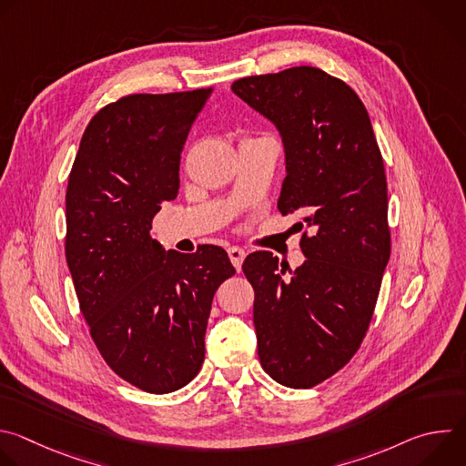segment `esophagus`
<instances>
[{
    "instance_id": "1",
    "label": "esophagus",
    "mask_w": 466,
    "mask_h": 466,
    "mask_svg": "<svg viewBox=\"0 0 466 466\" xmlns=\"http://www.w3.org/2000/svg\"><path fill=\"white\" fill-rule=\"evenodd\" d=\"M245 256H247V252H245L241 247H230V248H228V258H230L232 265H234V268H236L238 271L241 269V263H243Z\"/></svg>"
}]
</instances>
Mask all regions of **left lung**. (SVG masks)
<instances>
[{"instance_id": "8db88e82", "label": "left lung", "mask_w": 466, "mask_h": 466, "mask_svg": "<svg viewBox=\"0 0 466 466\" xmlns=\"http://www.w3.org/2000/svg\"><path fill=\"white\" fill-rule=\"evenodd\" d=\"M232 92L277 127L286 157L279 210L302 214L297 225L309 230L295 271L269 250L241 268L263 370L308 389L350 361L372 319L390 254L381 153L361 99L319 68L245 77Z\"/></svg>"}]
</instances>
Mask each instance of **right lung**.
<instances>
[{
	"label": "right lung",
	"mask_w": 466,
	"mask_h": 466,
	"mask_svg": "<svg viewBox=\"0 0 466 466\" xmlns=\"http://www.w3.org/2000/svg\"><path fill=\"white\" fill-rule=\"evenodd\" d=\"M210 92L135 94L101 108L66 189V261L90 336L119 378L153 394L197 376L212 299L236 273L218 245L182 254L151 238Z\"/></svg>",
	"instance_id": "right-lung-1"
}]
</instances>
